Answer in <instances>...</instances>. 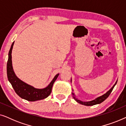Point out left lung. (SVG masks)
I'll return each mask as SVG.
<instances>
[{
  "mask_svg": "<svg viewBox=\"0 0 126 126\" xmlns=\"http://www.w3.org/2000/svg\"><path fill=\"white\" fill-rule=\"evenodd\" d=\"M71 81H72V79H71ZM117 81H118V80L116 81V82H115V84L114 85H113V87L111 88V89H110L109 91H107L106 94H103L102 96H99V97H98L97 98H96L95 99L93 100L92 101H81L80 100H79L76 97V96L75 94H74L73 92H72V94H73V99L75 100L76 101H77V103H80L81 104H82V105H84V106H94V105H96V104H100L101 103H102L103 101H104L105 100H106L108 96H110V94H111L113 88L116 85V83H117Z\"/></svg>",
  "mask_w": 126,
  "mask_h": 126,
  "instance_id": "1",
  "label": "left lung"
}]
</instances>
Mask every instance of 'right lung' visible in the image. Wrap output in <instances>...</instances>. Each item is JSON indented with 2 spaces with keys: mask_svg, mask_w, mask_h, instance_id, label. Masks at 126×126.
I'll list each match as a JSON object with an SVG mask.
<instances>
[{
  "mask_svg": "<svg viewBox=\"0 0 126 126\" xmlns=\"http://www.w3.org/2000/svg\"><path fill=\"white\" fill-rule=\"evenodd\" d=\"M14 44V42L12 44L8 53V59L7 63V74L8 80L11 83L15 92L19 97L30 101L40 100L47 97L51 94L53 84L57 79L59 73L55 76L54 79L47 87L42 89L35 88L20 80L15 75L12 65L11 53Z\"/></svg>",
  "mask_w": 126,
  "mask_h": 126,
  "instance_id": "right-lung-1",
  "label": "right lung"
}]
</instances>
